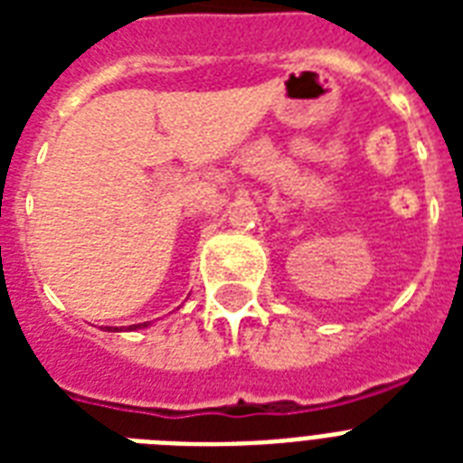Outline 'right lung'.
Returning <instances> with one entry per match:
<instances>
[{
  "label": "right lung",
  "instance_id": "obj_1",
  "mask_svg": "<svg viewBox=\"0 0 463 463\" xmlns=\"http://www.w3.org/2000/svg\"><path fill=\"white\" fill-rule=\"evenodd\" d=\"M144 326H146V322L144 324H132V326H129V329H144ZM112 326H105V331H110Z\"/></svg>",
  "mask_w": 463,
  "mask_h": 463
}]
</instances>
